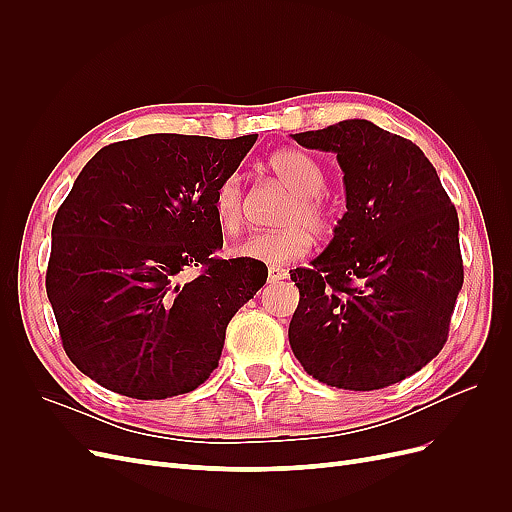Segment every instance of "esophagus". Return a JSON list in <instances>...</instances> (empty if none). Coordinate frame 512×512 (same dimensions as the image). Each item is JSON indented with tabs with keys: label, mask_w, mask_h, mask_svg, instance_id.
Segmentation results:
<instances>
[{
	"label": "esophagus",
	"mask_w": 512,
	"mask_h": 512,
	"mask_svg": "<svg viewBox=\"0 0 512 512\" xmlns=\"http://www.w3.org/2000/svg\"><path fill=\"white\" fill-rule=\"evenodd\" d=\"M288 277V271L282 267H269V282H282Z\"/></svg>",
	"instance_id": "34e87169"
}]
</instances>
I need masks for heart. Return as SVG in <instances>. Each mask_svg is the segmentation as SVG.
Wrapping results in <instances>:
<instances>
[{
	"label": "heart",
	"mask_w": 512,
	"mask_h": 512,
	"mask_svg": "<svg viewBox=\"0 0 512 512\" xmlns=\"http://www.w3.org/2000/svg\"><path fill=\"white\" fill-rule=\"evenodd\" d=\"M271 173L294 194L292 203L282 215L284 228L254 232L232 247V254L265 265H286L305 256L312 247L314 232H327L333 215L320 198L327 177L322 166L299 149H282L269 158ZM213 215L218 226L232 235L243 224V188L239 175H228L213 194Z\"/></svg>",
	"instance_id": "1"
}]
</instances>
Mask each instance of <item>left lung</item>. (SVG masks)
I'll use <instances>...</instances> for the list:
<instances>
[{"mask_svg":"<svg viewBox=\"0 0 512 512\" xmlns=\"http://www.w3.org/2000/svg\"><path fill=\"white\" fill-rule=\"evenodd\" d=\"M292 138L335 153L346 213L324 252L290 271L301 294L290 348L318 382L384 389L446 342L463 284L457 211L425 153L367 119Z\"/></svg>","mask_w":512,"mask_h":512,"instance_id":"obj_1","label":"left lung"}]
</instances>
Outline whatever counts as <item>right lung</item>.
I'll list each match as a JSON object with an SVG mask.
<instances>
[{
    "label": "right lung",
    "mask_w": 512,
    "mask_h": 512,
    "mask_svg": "<svg viewBox=\"0 0 512 512\" xmlns=\"http://www.w3.org/2000/svg\"><path fill=\"white\" fill-rule=\"evenodd\" d=\"M258 134H147L91 158L51 230L46 294L85 376L134 399L194 391L218 367L230 318L267 267L222 250L213 194ZM203 266L190 283L180 271Z\"/></svg>",
    "instance_id": "1"
}]
</instances>
